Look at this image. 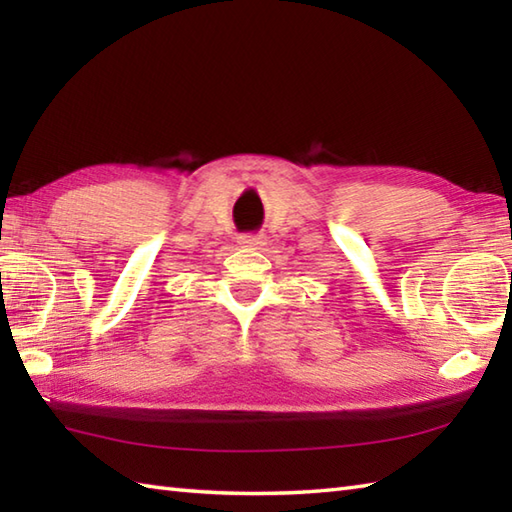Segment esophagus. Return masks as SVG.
Segmentation results:
<instances>
[{"label": "esophagus", "mask_w": 512, "mask_h": 512, "mask_svg": "<svg viewBox=\"0 0 512 512\" xmlns=\"http://www.w3.org/2000/svg\"><path fill=\"white\" fill-rule=\"evenodd\" d=\"M239 244L242 246H262L264 244V237L262 235H255V233H244L239 235Z\"/></svg>", "instance_id": "esophagus-1"}]
</instances>
